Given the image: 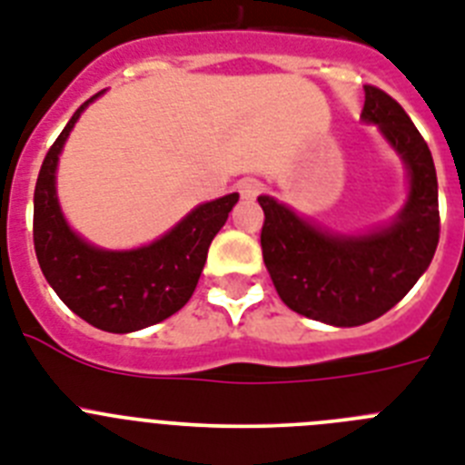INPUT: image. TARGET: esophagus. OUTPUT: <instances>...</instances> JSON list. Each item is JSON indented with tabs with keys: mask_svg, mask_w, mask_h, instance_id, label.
<instances>
[{
	"mask_svg": "<svg viewBox=\"0 0 465 465\" xmlns=\"http://www.w3.org/2000/svg\"><path fill=\"white\" fill-rule=\"evenodd\" d=\"M236 189H239L241 198H255L257 193H260V191H262V184H260V182H257V179L245 177V179H241L239 184H236Z\"/></svg>",
	"mask_w": 465,
	"mask_h": 465,
	"instance_id": "esophagus-1",
	"label": "esophagus"
}]
</instances>
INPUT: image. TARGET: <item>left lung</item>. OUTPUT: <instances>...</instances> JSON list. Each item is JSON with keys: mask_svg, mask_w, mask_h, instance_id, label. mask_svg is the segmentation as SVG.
<instances>
[{"mask_svg": "<svg viewBox=\"0 0 465 465\" xmlns=\"http://www.w3.org/2000/svg\"><path fill=\"white\" fill-rule=\"evenodd\" d=\"M366 123H376L409 167L411 191L397 220L369 236H333L274 198L260 196L264 264L279 298L302 317L361 326L383 317L413 288L440 241L438 174L430 148L404 108L366 84Z\"/></svg>", "mask_w": 465, "mask_h": 465, "instance_id": "1", "label": "left lung"}]
</instances>
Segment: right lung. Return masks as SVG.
I'll list each match as a JSON object with an SVG mask.
<instances>
[{"instance_id":"obj_1","label":"right lung","mask_w":465,"mask_h":465,"mask_svg":"<svg viewBox=\"0 0 465 465\" xmlns=\"http://www.w3.org/2000/svg\"><path fill=\"white\" fill-rule=\"evenodd\" d=\"M89 101L73 113L42 163L35 186V252L49 286L77 317L101 331L130 333L173 317L189 302L214 233L224 226L239 193L203 203L163 239L136 251H99L84 243L65 224L54 179L58 153Z\"/></svg>"}]
</instances>
